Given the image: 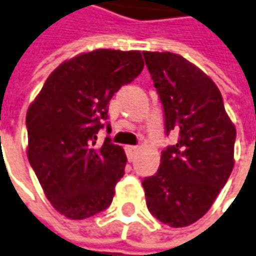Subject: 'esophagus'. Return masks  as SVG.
Instances as JSON below:
<instances>
[{
  "label": "esophagus",
  "mask_w": 256,
  "mask_h": 256,
  "mask_svg": "<svg viewBox=\"0 0 256 256\" xmlns=\"http://www.w3.org/2000/svg\"><path fill=\"white\" fill-rule=\"evenodd\" d=\"M138 152H139V148L138 146H126V154H128V159L133 158Z\"/></svg>",
  "instance_id": "esophagus-1"
}]
</instances>
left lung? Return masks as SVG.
I'll use <instances>...</instances> for the list:
<instances>
[{"label": "left lung", "instance_id": "1", "mask_svg": "<svg viewBox=\"0 0 256 256\" xmlns=\"http://www.w3.org/2000/svg\"><path fill=\"white\" fill-rule=\"evenodd\" d=\"M165 112L166 134L178 142L160 154L158 172L142 182L149 212L171 228L202 218L234 165L236 128L223 98L198 66L181 54L143 52Z\"/></svg>", "mask_w": 256, "mask_h": 256}]
</instances>
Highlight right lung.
Segmentation results:
<instances>
[{
    "label": "right lung",
    "instance_id": "1",
    "mask_svg": "<svg viewBox=\"0 0 256 256\" xmlns=\"http://www.w3.org/2000/svg\"><path fill=\"white\" fill-rule=\"evenodd\" d=\"M142 69L139 50L80 53L54 69L32 101L26 116L27 158L62 216L82 220L113 202L128 158L108 138L97 146V133L114 92Z\"/></svg>",
    "mask_w": 256,
    "mask_h": 256
}]
</instances>
